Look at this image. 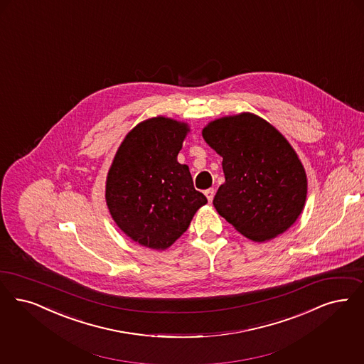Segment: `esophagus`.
I'll use <instances>...</instances> for the list:
<instances>
[{"mask_svg":"<svg viewBox=\"0 0 364 364\" xmlns=\"http://www.w3.org/2000/svg\"><path fill=\"white\" fill-rule=\"evenodd\" d=\"M204 195H205V198H207V200L211 203L213 202V199H214V195H215V191L213 188L205 189L204 191Z\"/></svg>","mask_w":364,"mask_h":364,"instance_id":"34e87169","label":"esophagus"}]
</instances>
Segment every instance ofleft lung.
<instances>
[{"instance_id":"1","label":"left lung","mask_w":364,"mask_h":364,"mask_svg":"<svg viewBox=\"0 0 364 364\" xmlns=\"http://www.w3.org/2000/svg\"><path fill=\"white\" fill-rule=\"evenodd\" d=\"M205 144L223 159L225 183L213 200L238 233L265 242L284 233L305 207V168L290 142L250 112L210 122Z\"/></svg>"}]
</instances>
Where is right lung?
Masks as SVG:
<instances>
[{
  "instance_id": "right-lung-1",
  "label": "right lung",
  "mask_w": 364,
  "mask_h": 364,
  "mask_svg": "<svg viewBox=\"0 0 364 364\" xmlns=\"http://www.w3.org/2000/svg\"><path fill=\"white\" fill-rule=\"evenodd\" d=\"M188 132L187 123L172 117L146 119L124 136L111 164L105 181L109 214L142 247H171L207 203L188 166L177 161Z\"/></svg>"
}]
</instances>
